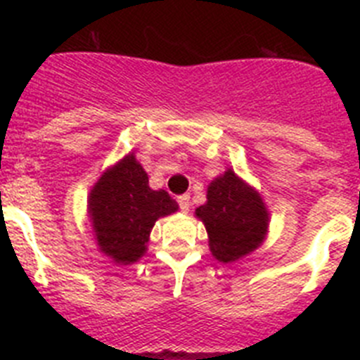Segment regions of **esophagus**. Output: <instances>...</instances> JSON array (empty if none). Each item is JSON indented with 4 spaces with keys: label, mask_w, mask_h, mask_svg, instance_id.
I'll return each instance as SVG.
<instances>
[{
    "label": "esophagus",
    "mask_w": 360,
    "mask_h": 360,
    "mask_svg": "<svg viewBox=\"0 0 360 360\" xmlns=\"http://www.w3.org/2000/svg\"><path fill=\"white\" fill-rule=\"evenodd\" d=\"M177 202H179L181 212L186 213L188 210H190V195H188V193H183V195L177 197Z\"/></svg>",
    "instance_id": "obj_1"
}]
</instances>
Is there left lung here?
<instances>
[{
  "label": "left lung",
  "mask_w": 360,
  "mask_h": 360,
  "mask_svg": "<svg viewBox=\"0 0 360 360\" xmlns=\"http://www.w3.org/2000/svg\"><path fill=\"white\" fill-rule=\"evenodd\" d=\"M206 226L210 249L219 262H235L258 248L267 231V210L251 186L228 170L208 188V200L195 210Z\"/></svg>",
  "instance_id": "left-lung-1"
}]
</instances>
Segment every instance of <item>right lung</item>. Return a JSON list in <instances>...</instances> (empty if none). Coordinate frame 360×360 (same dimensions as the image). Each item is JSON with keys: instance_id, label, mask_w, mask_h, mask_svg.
Returning <instances> with one entry per match:
<instances>
[{"instance_id": "right-lung-1", "label": "right lung", "mask_w": 360, "mask_h": 360, "mask_svg": "<svg viewBox=\"0 0 360 360\" xmlns=\"http://www.w3.org/2000/svg\"><path fill=\"white\" fill-rule=\"evenodd\" d=\"M177 202L165 190H152L132 154L109 168L89 193V215L100 249L118 264H132L147 249L148 235L160 217Z\"/></svg>"}]
</instances>
